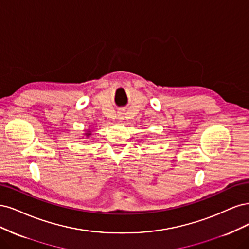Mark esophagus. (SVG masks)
Listing matches in <instances>:
<instances>
[{"mask_svg": "<svg viewBox=\"0 0 249 249\" xmlns=\"http://www.w3.org/2000/svg\"><path fill=\"white\" fill-rule=\"evenodd\" d=\"M119 119L120 120H123V116L122 115H119Z\"/></svg>", "mask_w": 249, "mask_h": 249, "instance_id": "1", "label": "esophagus"}]
</instances>
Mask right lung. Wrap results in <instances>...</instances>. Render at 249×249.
Instances as JSON below:
<instances>
[{"mask_svg":"<svg viewBox=\"0 0 249 249\" xmlns=\"http://www.w3.org/2000/svg\"><path fill=\"white\" fill-rule=\"evenodd\" d=\"M86 134H87V136H89L91 133H90V132H88V133H86Z\"/></svg>","mask_w":249,"mask_h":249,"instance_id":"1","label":"right lung"}]
</instances>
